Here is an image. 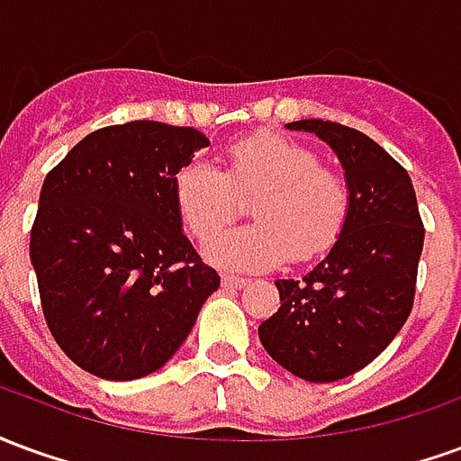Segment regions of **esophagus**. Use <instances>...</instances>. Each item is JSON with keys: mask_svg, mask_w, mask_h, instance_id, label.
<instances>
[{"mask_svg": "<svg viewBox=\"0 0 461 461\" xmlns=\"http://www.w3.org/2000/svg\"><path fill=\"white\" fill-rule=\"evenodd\" d=\"M249 279H240V276H221V286L224 289H244Z\"/></svg>", "mask_w": 461, "mask_h": 461, "instance_id": "1", "label": "esophagus"}]
</instances>
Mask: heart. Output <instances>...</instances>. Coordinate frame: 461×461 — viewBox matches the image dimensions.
Instances as JSON below:
<instances>
[{
	"mask_svg": "<svg viewBox=\"0 0 461 461\" xmlns=\"http://www.w3.org/2000/svg\"><path fill=\"white\" fill-rule=\"evenodd\" d=\"M254 224L220 234L204 257L230 271H264L289 257L316 259L339 241L353 194L339 172L321 167L316 152L276 132H257L227 148V172L207 158L182 162L172 177V202L182 227L212 240L234 217L237 194H251Z\"/></svg>",
	"mask_w": 461,
	"mask_h": 461,
	"instance_id": "b5f03b06",
	"label": "heart"
}]
</instances>
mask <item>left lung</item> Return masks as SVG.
<instances>
[{"label": "left lung", "instance_id": "1", "mask_svg": "<svg viewBox=\"0 0 461 461\" xmlns=\"http://www.w3.org/2000/svg\"><path fill=\"white\" fill-rule=\"evenodd\" d=\"M336 152L353 207L339 241L301 279H276L281 309L259 340L281 367L336 383L375 360L405 326L425 230L407 170L366 132L330 121H294Z\"/></svg>", "mask_w": 461, "mask_h": 461}]
</instances>
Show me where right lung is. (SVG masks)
<instances>
[{
	"label": "right lung",
	"mask_w": 461,
	"mask_h": 461,
	"mask_svg": "<svg viewBox=\"0 0 461 461\" xmlns=\"http://www.w3.org/2000/svg\"><path fill=\"white\" fill-rule=\"evenodd\" d=\"M207 145L194 128L131 121L86 135L46 175L29 257L46 326L86 373L160 370L220 289L172 202L177 167Z\"/></svg>",
	"instance_id": "obj_1"
}]
</instances>
